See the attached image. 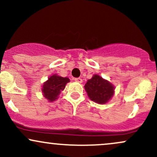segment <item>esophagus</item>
<instances>
[{
    "label": "esophagus",
    "mask_w": 157,
    "mask_h": 157,
    "mask_svg": "<svg viewBox=\"0 0 157 157\" xmlns=\"http://www.w3.org/2000/svg\"><path fill=\"white\" fill-rule=\"evenodd\" d=\"M75 81L77 82H82V80L80 78V77H77V78H75Z\"/></svg>",
    "instance_id": "obj_1"
}]
</instances>
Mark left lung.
Returning a JSON list of instances; mask_svg holds the SVG:
<instances>
[{
  "instance_id": "8db88e82",
  "label": "left lung",
  "mask_w": 157,
  "mask_h": 157,
  "mask_svg": "<svg viewBox=\"0 0 157 157\" xmlns=\"http://www.w3.org/2000/svg\"><path fill=\"white\" fill-rule=\"evenodd\" d=\"M85 89L92 101L100 104L106 103L114 91L112 84L97 75H94L92 78L87 81Z\"/></svg>"
}]
</instances>
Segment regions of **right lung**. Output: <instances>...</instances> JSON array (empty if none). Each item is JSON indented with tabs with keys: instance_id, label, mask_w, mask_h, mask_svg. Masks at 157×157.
I'll use <instances>...</instances> for the list:
<instances>
[{
	"instance_id": "1",
	"label": "right lung",
	"mask_w": 157,
	"mask_h": 157,
	"mask_svg": "<svg viewBox=\"0 0 157 157\" xmlns=\"http://www.w3.org/2000/svg\"><path fill=\"white\" fill-rule=\"evenodd\" d=\"M69 81L68 77H60L56 75H52L43 86L42 91L44 97L50 102L55 100Z\"/></svg>"
}]
</instances>
